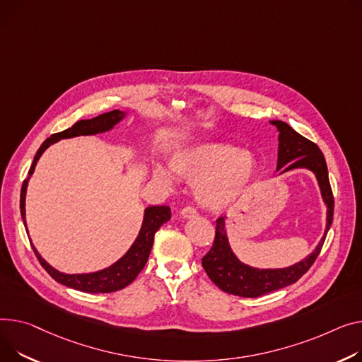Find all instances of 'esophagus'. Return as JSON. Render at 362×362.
Masks as SVG:
<instances>
[{
  "label": "esophagus",
  "mask_w": 362,
  "mask_h": 362,
  "mask_svg": "<svg viewBox=\"0 0 362 362\" xmlns=\"http://www.w3.org/2000/svg\"><path fill=\"white\" fill-rule=\"evenodd\" d=\"M180 215L183 216V218H186V220H192V218H195V216H198V211L194 206H185L182 209Z\"/></svg>",
  "instance_id": "1"
}]
</instances>
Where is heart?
I'll use <instances>...</instances> for the list:
<instances>
[{
  "label": "heart",
  "instance_id": "obj_1",
  "mask_svg": "<svg viewBox=\"0 0 362 362\" xmlns=\"http://www.w3.org/2000/svg\"><path fill=\"white\" fill-rule=\"evenodd\" d=\"M170 167L189 182H195V195L199 204L221 211L242 201L250 190L257 161L247 150H235L227 144L198 142L173 153ZM154 175L172 183L175 176L164 164H156Z\"/></svg>",
  "mask_w": 362,
  "mask_h": 362
}]
</instances>
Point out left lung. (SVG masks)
<instances>
[{"label":"left lung","mask_w":362,"mask_h":362,"mask_svg":"<svg viewBox=\"0 0 362 362\" xmlns=\"http://www.w3.org/2000/svg\"><path fill=\"white\" fill-rule=\"evenodd\" d=\"M271 124L278 131V176L294 170V168H307L316 176L322 199L326 205V228L316 249L303 260L286 268L260 269L243 263L234 255L227 237V216H220L216 220L214 245L202 257V267L216 286L221 288L224 293L238 297L256 298L297 282L319 256L333 220L334 201L323 153L315 142L296 132L282 120H271Z\"/></svg>","instance_id":"8db88e82"}]
</instances>
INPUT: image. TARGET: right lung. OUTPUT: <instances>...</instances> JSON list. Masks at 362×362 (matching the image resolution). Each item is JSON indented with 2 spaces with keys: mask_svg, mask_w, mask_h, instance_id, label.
Here are the masks:
<instances>
[{
  "mask_svg": "<svg viewBox=\"0 0 362 362\" xmlns=\"http://www.w3.org/2000/svg\"><path fill=\"white\" fill-rule=\"evenodd\" d=\"M125 110H112L107 113H102L99 116H95L93 119H84L78 120L71 128L51 135V138H47L40 148L37 150L32 167L29 170V177L23 182L21 186V194H20V211H21V218L24 223V227H26V192H28V185L35 173V167L42 157V154L46 151V148H49L52 144L66 139V138H74V136H81V135H98V134H105L112 131L119 122L127 117ZM172 212L170 208L165 205H154V206H147L144 209V218L142 224L139 228V233L135 238V242L132 246L128 249V252L116 260L110 267L102 269V271H95V272H88V274H65L54 267H51L47 263L40 253L36 250V247L32 243V247L40 262L45 271L49 274L57 282L68 286V288H74V290L90 293V294H102V293H115L122 290L127 285H129L138 274L146 267V263L148 260L150 252L153 249L154 243V235L157 230L170 220Z\"/></svg>",
  "mask_w": 362,
  "mask_h": 362,
  "instance_id": "1",
  "label": "right lung"
}]
</instances>
